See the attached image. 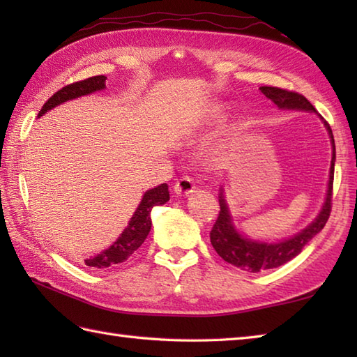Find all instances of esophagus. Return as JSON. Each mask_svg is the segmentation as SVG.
<instances>
[{"label": "esophagus", "mask_w": 357, "mask_h": 357, "mask_svg": "<svg viewBox=\"0 0 357 357\" xmlns=\"http://www.w3.org/2000/svg\"><path fill=\"white\" fill-rule=\"evenodd\" d=\"M195 192V183L190 176H183L174 184V193L178 196H187Z\"/></svg>", "instance_id": "1"}]
</instances>
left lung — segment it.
<instances>
[{"instance_id": "1", "label": "left lung", "mask_w": 357, "mask_h": 357, "mask_svg": "<svg viewBox=\"0 0 357 357\" xmlns=\"http://www.w3.org/2000/svg\"><path fill=\"white\" fill-rule=\"evenodd\" d=\"M261 92L267 96L268 100L275 102L279 109L316 112L313 104L310 102L304 95L293 92V90L264 86L261 87ZM325 127H327V130L331 136L333 159H331L327 198H325V204L319 216H317L314 219V222L310 224L305 230H302L299 234H296V236H293L291 239L278 242V244H265V242L250 241L234 230L229 208H227L225 199L221 193V196H219V207H221V210H219L216 222L213 224V229L210 231V242L216 250V253L221 256L225 262H229L241 270H247L252 273L276 268L279 265H284L285 262L291 261L294 256H298L307 242L324 229V225L327 224L331 213L333 179H335V159H336L335 139H333V132L327 121H325Z\"/></svg>"}]
</instances>
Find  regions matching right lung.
<instances>
[{
	"instance_id": "obj_1",
	"label": "right lung",
	"mask_w": 357,
	"mask_h": 357,
	"mask_svg": "<svg viewBox=\"0 0 357 357\" xmlns=\"http://www.w3.org/2000/svg\"><path fill=\"white\" fill-rule=\"evenodd\" d=\"M105 77L104 75H98V77H90L87 79H82L78 82H72V84L64 86L61 90H58L56 93H53L43 109L38 113V118L43 116L45 112L56 107L58 104L66 102L69 100H75V98L89 95L96 90H101L105 87ZM170 199L169 187L167 184L158 185L156 188H151V190L146 192L144 198L139 204V207L136 208L135 215L132 216L130 222L126 227V230L121 233V236L116 239L113 245H110L107 250H104L100 255H96L90 259H86V265L95 268H105L110 267V265H116L127 261L136 250H138L142 242L146 241L147 234L151 227V219H150V211L155 206H162L167 201Z\"/></svg>"
}]
</instances>
